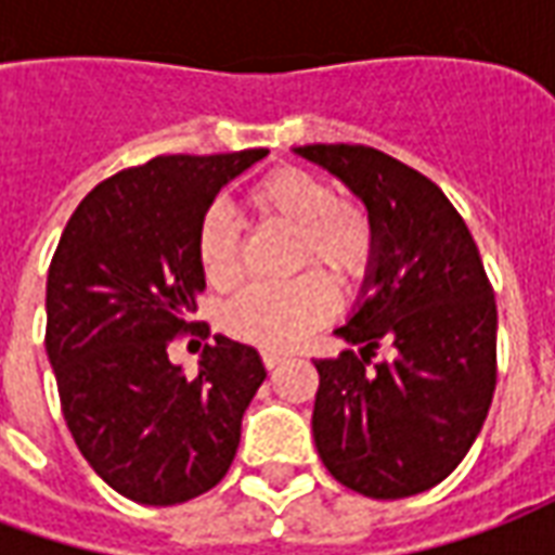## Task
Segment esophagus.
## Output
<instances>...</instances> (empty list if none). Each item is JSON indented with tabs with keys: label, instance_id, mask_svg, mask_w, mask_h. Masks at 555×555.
<instances>
[{
	"label": "esophagus",
	"instance_id": "esophagus-1",
	"mask_svg": "<svg viewBox=\"0 0 555 555\" xmlns=\"http://www.w3.org/2000/svg\"><path fill=\"white\" fill-rule=\"evenodd\" d=\"M261 360H264V365L273 372L276 365H282V362L288 360V353H282V350H261Z\"/></svg>",
	"mask_w": 555,
	"mask_h": 555
}]
</instances>
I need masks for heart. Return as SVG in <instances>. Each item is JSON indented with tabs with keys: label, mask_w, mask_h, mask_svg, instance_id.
Segmentation results:
<instances>
[{
	"label": "heart",
	"mask_w": 555,
	"mask_h": 555,
	"mask_svg": "<svg viewBox=\"0 0 555 555\" xmlns=\"http://www.w3.org/2000/svg\"><path fill=\"white\" fill-rule=\"evenodd\" d=\"M261 225L297 231L294 270H318L288 285H253L222 306L219 324L229 336L264 350H285L333 314V288L350 291L369 276L377 258V222L372 210L338 195L333 183L300 166L267 171L246 193ZM195 261L210 288L229 291L243 276L237 222L210 207L195 229Z\"/></svg>",
	"instance_id": "b5f03b06"
}]
</instances>
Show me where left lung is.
Wrapping results in <instances>:
<instances>
[{
    "label": "left lung",
    "mask_w": 555,
    "mask_h": 555,
    "mask_svg": "<svg viewBox=\"0 0 555 555\" xmlns=\"http://www.w3.org/2000/svg\"><path fill=\"white\" fill-rule=\"evenodd\" d=\"M297 154L348 183L377 222L362 300L336 330L360 350L314 360V446L345 488L404 500L440 485L488 418L493 285L464 217L422 171L369 145H302Z\"/></svg>",
    "instance_id": "8db88e82"
}]
</instances>
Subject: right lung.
Here are the masks:
<instances>
[{
    "mask_svg": "<svg viewBox=\"0 0 555 555\" xmlns=\"http://www.w3.org/2000/svg\"><path fill=\"white\" fill-rule=\"evenodd\" d=\"M171 154L91 190L67 219L47 276V357L67 430L91 469L142 505L195 500L229 473L241 418L264 384L258 350L225 336L198 372L171 365L205 291L195 229L217 193L264 157Z\"/></svg>",
    "mask_w": 555,
    "mask_h": 555,
    "instance_id": "obj_1",
    "label": "right lung"
}]
</instances>
